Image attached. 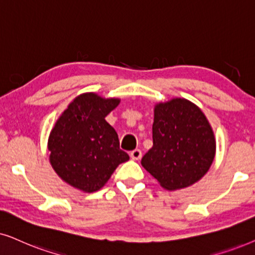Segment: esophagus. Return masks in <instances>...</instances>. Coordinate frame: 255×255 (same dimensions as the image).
Listing matches in <instances>:
<instances>
[{
	"label": "esophagus",
	"instance_id": "esophagus-1",
	"mask_svg": "<svg viewBox=\"0 0 255 255\" xmlns=\"http://www.w3.org/2000/svg\"><path fill=\"white\" fill-rule=\"evenodd\" d=\"M130 157L135 159V161H137V159H140L142 157V151L140 149H135V150L130 151Z\"/></svg>",
	"mask_w": 255,
	"mask_h": 255
}]
</instances>
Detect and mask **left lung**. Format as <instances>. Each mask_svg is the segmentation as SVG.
I'll list each match as a JSON object with an SVG mask.
<instances>
[{"label": "left lung", "instance_id": "1", "mask_svg": "<svg viewBox=\"0 0 255 255\" xmlns=\"http://www.w3.org/2000/svg\"><path fill=\"white\" fill-rule=\"evenodd\" d=\"M154 113L152 147L142 165L167 190L192 185L215 158L211 126L196 105L181 98L156 105Z\"/></svg>", "mask_w": 255, "mask_h": 255}]
</instances>
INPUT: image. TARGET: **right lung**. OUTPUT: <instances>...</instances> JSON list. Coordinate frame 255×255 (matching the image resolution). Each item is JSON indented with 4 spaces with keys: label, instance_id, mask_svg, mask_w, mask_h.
Returning a JSON list of instances; mask_svg holds the SVG:
<instances>
[{
    "label": "right lung",
    "instance_id": "add662e5",
    "mask_svg": "<svg viewBox=\"0 0 255 255\" xmlns=\"http://www.w3.org/2000/svg\"><path fill=\"white\" fill-rule=\"evenodd\" d=\"M119 99L94 93L77 97L63 112L49 137L50 162L66 183L86 192L103 188L129 156L120 149L117 131L105 120Z\"/></svg>",
    "mask_w": 255,
    "mask_h": 255
}]
</instances>
